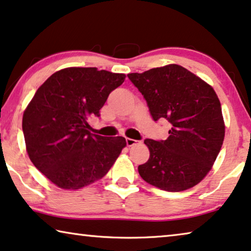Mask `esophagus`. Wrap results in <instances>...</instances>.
<instances>
[{"mask_svg":"<svg viewBox=\"0 0 251 251\" xmlns=\"http://www.w3.org/2000/svg\"><path fill=\"white\" fill-rule=\"evenodd\" d=\"M126 146L131 147L133 145H136L138 141L136 139H131V138H126Z\"/></svg>","mask_w":251,"mask_h":251,"instance_id":"obj_1","label":"esophagus"}]
</instances>
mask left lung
Here are the masks:
<instances>
[{
	"instance_id": "8db88e82",
	"label": "left lung",
	"mask_w": 251,
	"mask_h": 251,
	"mask_svg": "<svg viewBox=\"0 0 251 251\" xmlns=\"http://www.w3.org/2000/svg\"><path fill=\"white\" fill-rule=\"evenodd\" d=\"M147 101L154 121L171 123L166 140L145 139L150 159L138 166L140 176L165 191H183L198 184L223 145L222 107L213 87L177 64L129 74Z\"/></svg>"
}]
</instances>
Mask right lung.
Masks as SVG:
<instances>
[{"label":"right lung","mask_w":251,"mask_h":251,"mask_svg":"<svg viewBox=\"0 0 251 251\" xmlns=\"http://www.w3.org/2000/svg\"><path fill=\"white\" fill-rule=\"evenodd\" d=\"M126 75L96 68H67L37 89L23 118L29 158L50 182L80 189L103 177L126 147L123 137L88 131L100 110Z\"/></svg>","instance_id":"right-lung-1"}]
</instances>
